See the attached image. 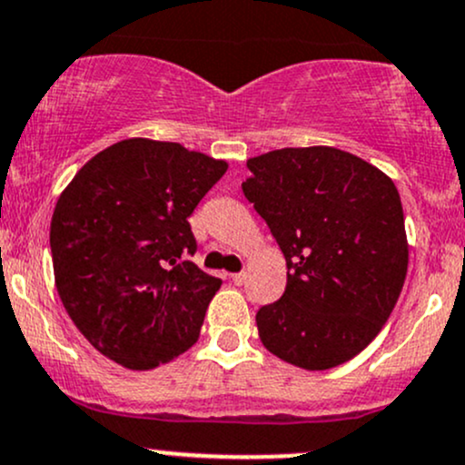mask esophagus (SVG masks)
Segmentation results:
<instances>
[{
	"label": "esophagus",
	"mask_w": 465,
	"mask_h": 465,
	"mask_svg": "<svg viewBox=\"0 0 465 465\" xmlns=\"http://www.w3.org/2000/svg\"><path fill=\"white\" fill-rule=\"evenodd\" d=\"M232 280H233V284H238V287H242V284L247 282V273H244V272H241V273H233V275H232Z\"/></svg>",
	"instance_id": "34e87169"
}]
</instances>
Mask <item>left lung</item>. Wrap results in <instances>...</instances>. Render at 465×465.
Returning a JSON list of instances; mask_svg holds the SVG:
<instances>
[{"instance_id": "left-lung-1", "label": "left lung", "mask_w": 465, "mask_h": 465, "mask_svg": "<svg viewBox=\"0 0 465 465\" xmlns=\"http://www.w3.org/2000/svg\"><path fill=\"white\" fill-rule=\"evenodd\" d=\"M242 192L287 260V289L256 313L264 349L326 371L364 351L395 309L408 272L395 183L329 145L284 147L247 161Z\"/></svg>"}]
</instances>
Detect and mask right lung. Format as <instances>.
<instances>
[{
  "mask_svg": "<svg viewBox=\"0 0 465 465\" xmlns=\"http://www.w3.org/2000/svg\"><path fill=\"white\" fill-rule=\"evenodd\" d=\"M227 161L181 143L125 139L92 156L61 192L50 223L54 284L85 340L130 371L196 344L221 289L190 262L187 218Z\"/></svg>",
  "mask_w": 465,
  "mask_h": 465,
  "instance_id": "right-lung-1",
  "label": "right lung"
}]
</instances>
